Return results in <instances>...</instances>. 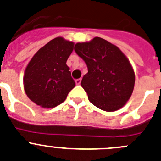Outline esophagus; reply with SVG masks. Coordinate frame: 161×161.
<instances>
[{"mask_svg": "<svg viewBox=\"0 0 161 161\" xmlns=\"http://www.w3.org/2000/svg\"><path fill=\"white\" fill-rule=\"evenodd\" d=\"M80 83H81V79H76V80H75V84H76V85L79 86V85H80Z\"/></svg>", "mask_w": 161, "mask_h": 161, "instance_id": "obj_1", "label": "esophagus"}]
</instances>
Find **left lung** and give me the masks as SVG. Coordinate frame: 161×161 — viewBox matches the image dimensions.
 I'll use <instances>...</instances> for the list:
<instances>
[{
	"label": "left lung",
	"instance_id": "1",
	"mask_svg": "<svg viewBox=\"0 0 161 161\" xmlns=\"http://www.w3.org/2000/svg\"><path fill=\"white\" fill-rule=\"evenodd\" d=\"M75 50L88 68L81 86L89 100L104 111L123 108L132 94L136 80L132 66L125 53L100 37L77 43Z\"/></svg>",
	"mask_w": 161,
	"mask_h": 161
}]
</instances>
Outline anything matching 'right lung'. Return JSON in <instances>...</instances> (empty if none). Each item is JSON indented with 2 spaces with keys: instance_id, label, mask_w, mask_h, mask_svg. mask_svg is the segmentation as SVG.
<instances>
[{
  "instance_id": "1",
  "label": "right lung",
  "mask_w": 161,
  "mask_h": 161,
  "mask_svg": "<svg viewBox=\"0 0 161 161\" xmlns=\"http://www.w3.org/2000/svg\"><path fill=\"white\" fill-rule=\"evenodd\" d=\"M74 42L56 37L42 47L30 60L23 76L27 97L43 108H53L65 100L75 86L66 64Z\"/></svg>"
}]
</instances>
